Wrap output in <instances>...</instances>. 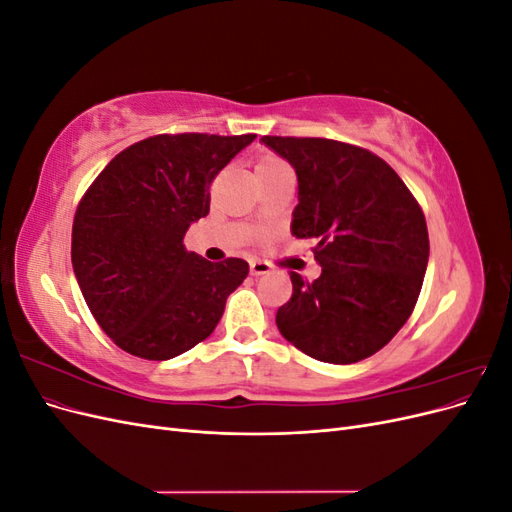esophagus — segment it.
<instances>
[{
    "mask_svg": "<svg viewBox=\"0 0 512 512\" xmlns=\"http://www.w3.org/2000/svg\"><path fill=\"white\" fill-rule=\"evenodd\" d=\"M271 271V265L265 260H252L250 262V273L252 275H267Z\"/></svg>",
    "mask_w": 512,
    "mask_h": 512,
    "instance_id": "1",
    "label": "esophagus"
}]
</instances>
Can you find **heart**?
Segmentation results:
<instances>
[{
	"label": "heart",
	"mask_w": 512,
	"mask_h": 512,
	"mask_svg": "<svg viewBox=\"0 0 512 512\" xmlns=\"http://www.w3.org/2000/svg\"><path fill=\"white\" fill-rule=\"evenodd\" d=\"M284 173H290V166L282 158L273 156V153H262V156L254 164V175H256L258 183L265 179H271V177H277V175H284Z\"/></svg>",
	"instance_id": "1"
}]
</instances>
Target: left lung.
I'll list each match as a JSON object with an SVG mask.
<instances>
[{"mask_svg": "<svg viewBox=\"0 0 512 512\" xmlns=\"http://www.w3.org/2000/svg\"><path fill=\"white\" fill-rule=\"evenodd\" d=\"M290 162L299 205L290 230L316 239L318 280L290 271L277 329L312 359L350 365L384 348L421 294L429 260L423 209L376 153L331 138L262 136Z\"/></svg>", "mask_w": 512, "mask_h": 512, "instance_id": "left-lung-1", "label": "left lung"}]
</instances>
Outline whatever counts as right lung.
Returning <instances> with one entry per match:
<instances>
[{"mask_svg": "<svg viewBox=\"0 0 512 512\" xmlns=\"http://www.w3.org/2000/svg\"><path fill=\"white\" fill-rule=\"evenodd\" d=\"M256 134H158L123 149L89 185L72 224V267L89 312L113 342L168 361L207 339L241 258L209 262L183 237L209 213L215 175Z\"/></svg>", "mask_w": 512, "mask_h": 512, "instance_id": "obj_1", "label": "right lung"}]
</instances>
